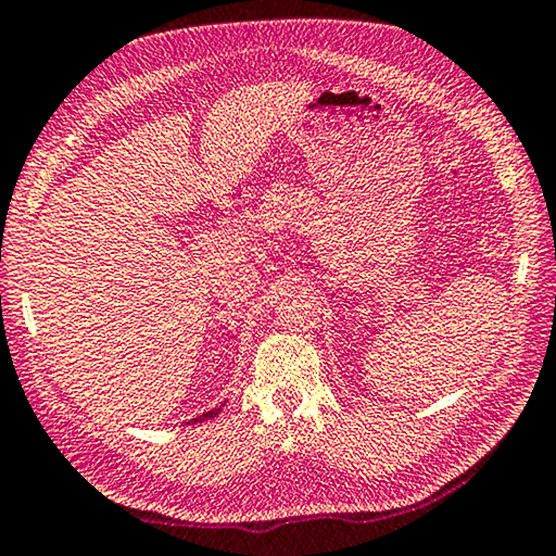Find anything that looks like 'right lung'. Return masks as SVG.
<instances>
[{
	"label": "right lung",
	"instance_id": "add662e5",
	"mask_svg": "<svg viewBox=\"0 0 556 556\" xmlns=\"http://www.w3.org/2000/svg\"><path fill=\"white\" fill-rule=\"evenodd\" d=\"M217 412H219V408H213V412H207V414H203V416H198V418H193V424H198V421H201V424H203V421H207V418H213V416H215Z\"/></svg>",
	"mask_w": 556,
	"mask_h": 556
}]
</instances>
